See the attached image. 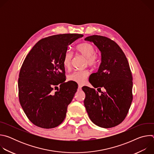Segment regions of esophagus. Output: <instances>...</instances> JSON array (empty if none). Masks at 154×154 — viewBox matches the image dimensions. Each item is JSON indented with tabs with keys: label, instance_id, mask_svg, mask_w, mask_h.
<instances>
[{
	"label": "esophagus",
	"instance_id": "1",
	"mask_svg": "<svg viewBox=\"0 0 154 154\" xmlns=\"http://www.w3.org/2000/svg\"><path fill=\"white\" fill-rule=\"evenodd\" d=\"M82 85H79L78 90H82Z\"/></svg>",
	"mask_w": 154,
	"mask_h": 154
}]
</instances>
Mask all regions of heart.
Listing matches in <instances>:
<instances>
[{"instance_id":"heart-1","label":"heart","mask_w":154,"mask_h":154,"mask_svg":"<svg viewBox=\"0 0 154 154\" xmlns=\"http://www.w3.org/2000/svg\"><path fill=\"white\" fill-rule=\"evenodd\" d=\"M75 49L77 53L86 58V64H88L90 66L94 67L99 64L100 61L99 57L95 53L96 49L92 44L90 42L80 44L76 47ZM72 57V54L70 51L65 52L63 60V64L65 68L69 69L71 67ZM88 75L89 72L87 70L75 71L69 75V79L71 81L82 84L85 82Z\"/></svg>"}]
</instances>
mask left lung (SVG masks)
Masks as SVG:
<instances>
[{"instance_id":"left-lung-1","label":"left lung","mask_w":154,"mask_h":154,"mask_svg":"<svg viewBox=\"0 0 154 154\" xmlns=\"http://www.w3.org/2000/svg\"><path fill=\"white\" fill-rule=\"evenodd\" d=\"M85 40L93 42L101 52L100 66L90 75V82L95 88L105 89L99 95L94 88L82 87L86 112L97 126L115 127L125 118L133 99V79L128 60L121 48L109 38L92 35Z\"/></svg>"}]
</instances>
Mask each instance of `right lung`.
<instances>
[{
	"mask_svg": "<svg viewBox=\"0 0 154 154\" xmlns=\"http://www.w3.org/2000/svg\"><path fill=\"white\" fill-rule=\"evenodd\" d=\"M83 36L68 33L42 38L25 58L18 79L19 99L34 125L52 128L64 121L78 85L72 81L64 82L63 57L69 45ZM57 85L60 88L54 92Z\"/></svg>",
	"mask_w": 154,
	"mask_h": 154,
	"instance_id": "right-lung-1",
	"label": "right lung"
}]
</instances>
